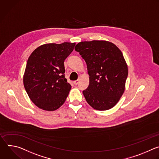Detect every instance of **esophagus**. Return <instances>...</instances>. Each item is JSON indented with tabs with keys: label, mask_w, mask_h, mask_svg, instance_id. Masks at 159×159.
I'll return each instance as SVG.
<instances>
[{
	"label": "esophagus",
	"mask_w": 159,
	"mask_h": 159,
	"mask_svg": "<svg viewBox=\"0 0 159 159\" xmlns=\"http://www.w3.org/2000/svg\"><path fill=\"white\" fill-rule=\"evenodd\" d=\"M79 83V80H76V81H73V83L75 84V85H77Z\"/></svg>",
	"instance_id": "1"
}]
</instances>
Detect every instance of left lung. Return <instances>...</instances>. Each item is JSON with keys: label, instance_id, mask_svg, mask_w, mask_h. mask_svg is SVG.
<instances>
[{"label": "left lung", "instance_id": "obj_1", "mask_svg": "<svg viewBox=\"0 0 159 159\" xmlns=\"http://www.w3.org/2000/svg\"><path fill=\"white\" fill-rule=\"evenodd\" d=\"M75 49L84 59L89 76V86L83 91L87 103L97 110L113 108L124 93L128 76L121 51L106 41L80 42Z\"/></svg>", "mask_w": 159, "mask_h": 159}]
</instances>
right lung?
<instances>
[{
    "label": "right lung",
    "instance_id": "1",
    "mask_svg": "<svg viewBox=\"0 0 159 159\" xmlns=\"http://www.w3.org/2000/svg\"><path fill=\"white\" fill-rule=\"evenodd\" d=\"M75 43H49L36 48L28 58L23 77L29 98L46 111L58 109L66 101L71 86L65 78L64 61Z\"/></svg>",
    "mask_w": 159,
    "mask_h": 159
}]
</instances>
